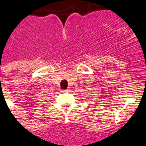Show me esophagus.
<instances>
[{"label":"esophagus","mask_w":146,"mask_h":146,"mask_svg":"<svg viewBox=\"0 0 146 146\" xmlns=\"http://www.w3.org/2000/svg\"><path fill=\"white\" fill-rule=\"evenodd\" d=\"M62 92H63V93H67V92H70V89H66V90H63Z\"/></svg>","instance_id":"34e87169"}]
</instances>
